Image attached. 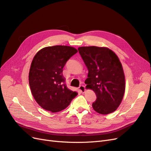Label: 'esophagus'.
Returning a JSON list of instances; mask_svg holds the SVG:
<instances>
[{
    "label": "esophagus",
    "mask_w": 151,
    "mask_h": 151,
    "mask_svg": "<svg viewBox=\"0 0 151 151\" xmlns=\"http://www.w3.org/2000/svg\"><path fill=\"white\" fill-rule=\"evenodd\" d=\"M79 90L81 91V93H84L85 91H86L85 86H84L83 85H81V86L79 87Z\"/></svg>",
    "instance_id": "esophagus-1"
}]
</instances>
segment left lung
I'll return each mask as SVG.
<instances>
[{
    "label": "left lung",
    "mask_w": 151,
    "mask_h": 151,
    "mask_svg": "<svg viewBox=\"0 0 151 151\" xmlns=\"http://www.w3.org/2000/svg\"><path fill=\"white\" fill-rule=\"evenodd\" d=\"M79 52L88 69L86 88L93 89L96 99L92 106L102 115L115 111L125 89V75L116 55L106 47H82Z\"/></svg>",
    "instance_id": "8db88e82"
}]
</instances>
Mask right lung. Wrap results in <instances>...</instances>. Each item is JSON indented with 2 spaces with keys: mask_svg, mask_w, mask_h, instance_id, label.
I'll return each instance as SVG.
<instances>
[{
  "mask_svg": "<svg viewBox=\"0 0 151 151\" xmlns=\"http://www.w3.org/2000/svg\"><path fill=\"white\" fill-rule=\"evenodd\" d=\"M77 52L75 48L56 45L43 48L35 55L29 84L36 101L43 109L53 113L62 111L77 95L67 88L62 74L67 60Z\"/></svg>",
  "mask_w": 151,
  "mask_h": 151,
  "instance_id": "right-lung-1",
  "label": "right lung"
}]
</instances>
